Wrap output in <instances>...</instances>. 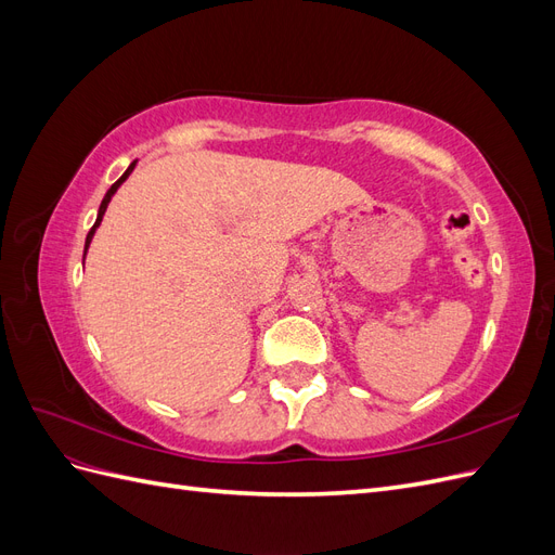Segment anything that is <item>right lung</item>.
Wrapping results in <instances>:
<instances>
[{
  "label": "right lung",
  "instance_id": "1",
  "mask_svg": "<svg viewBox=\"0 0 555 555\" xmlns=\"http://www.w3.org/2000/svg\"><path fill=\"white\" fill-rule=\"evenodd\" d=\"M133 166H137V162H131L129 164V169L120 176V180H115L113 184H111V190L106 192V196H104V201H102V206H99V212H96V222H94V227L90 229V233H88V238H86V251H88V247H90V243H92V236H94V231H96V227L102 224V220H104V212H106V208H108V204H111V198H113V194L117 192V188H120V184L129 178V173L133 171ZM82 261H86V255H82Z\"/></svg>",
  "mask_w": 555,
  "mask_h": 555
}]
</instances>
